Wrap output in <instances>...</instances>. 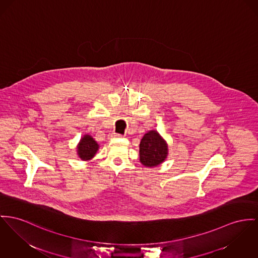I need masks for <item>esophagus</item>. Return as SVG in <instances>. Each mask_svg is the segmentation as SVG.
<instances>
[{"instance_id":"1","label":"esophagus","mask_w":258,"mask_h":258,"mask_svg":"<svg viewBox=\"0 0 258 258\" xmlns=\"http://www.w3.org/2000/svg\"><path fill=\"white\" fill-rule=\"evenodd\" d=\"M121 135L119 134H115V133H112L110 135H108V139H113V138H120Z\"/></svg>"}]
</instances>
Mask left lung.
I'll use <instances>...</instances> for the list:
<instances>
[{
  "label": "left lung",
  "mask_w": 258,
  "mask_h": 258,
  "mask_svg": "<svg viewBox=\"0 0 258 258\" xmlns=\"http://www.w3.org/2000/svg\"><path fill=\"white\" fill-rule=\"evenodd\" d=\"M140 161L147 167L161 164L168 155V146L157 131L151 130L144 135L140 143Z\"/></svg>",
  "instance_id": "1"
}]
</instances>
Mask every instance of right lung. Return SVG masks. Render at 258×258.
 <instances>
[{"label":"right lung","instance_id":"obj_1","mask_svg":"<svg viewBox=\"0 0 258 258\" xmlns=\"http://www.w3.org/2000/svg\"><path fill=\"white\" fill-rule=\"evenodd\" d=\"M99 147L100 146L92 136L84 135L77 146V155L82 160H90L95 156Z\"/></svg>","mask_w":258,"mask_h":258}]
</instances>
